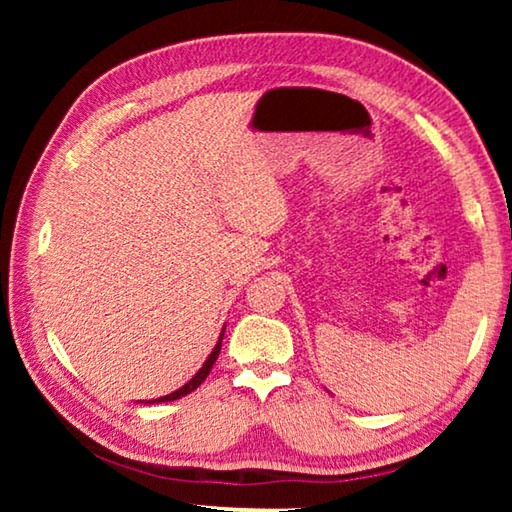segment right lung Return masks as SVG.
<instances>
[{
  "label": "right lung",
  "instance_id": "1",
  "mask_svg": "<svg viewBox=\"0 0 512 512\" xmlns=\"http://www.w3.org/2000/svg\"><path fill=\"white\" fill-rule=\"evenodd\" d=\"M221 341H223V334H221V339H219V343L214 345V350H212V354L210 357H207V361L203 363V368L196 372V375L187 381V384L183 386V388H178V391H173V393H169V395H164V397H160V400H151L149 404H153V402H173V400H180V397L183 395H189L192 391H196L198 386L203 384L205 381V377L210 375V370H212V366H214V361L219 359V352H221Z\"/></svg>",
  "mask_w": 512,
  "mask_h": 512
}]
</instances>
